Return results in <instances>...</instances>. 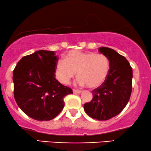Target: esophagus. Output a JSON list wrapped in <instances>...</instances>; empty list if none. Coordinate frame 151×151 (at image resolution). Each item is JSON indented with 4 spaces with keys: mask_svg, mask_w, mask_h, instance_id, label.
Here are the masks:
<instances>
[{
    "mask_svg": "<svg viewBox=\"0 0 151 151\" xmlns=\"http://www.w3.org/2000/svg\"><path fill=\"white\" fill-rule=\"evenodd\" d=\"M73 93H76V94L81 93V91H79V90H76V89H73Z\"/></svg>",
    "mask_w": 151,
    "mask_h": 151,
    "instance_id": "esophagus-1",
    "label": "esophagus"
}]
</instances>
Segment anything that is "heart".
I'll return each mask as SVG.
<instances>
[{
	"instance_id": "heart-1",
	"label": "heart",
	"mask_w": 151,
	"mask_h": 151,
	"mask_svg": "<svg viewBox=\"0 0 151 151\" xmlns=\"http://www.w3.org/2000/svg\"><path fill=\"white\" fill-rule=\"evenodd\" d=\"M109 69L108 59L103 54L71 50L65 55V60H58L55 74L60 82L68 84L77 72L78 84L96 88L104 82Z\"/></svg>"
}]
</instances>
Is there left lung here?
Instances as JSON below:
<instances>
[{"instance_id": "8db88e82", "label": "left lung", "mask_w": 151, "mask_h": 151, "mask_svg": "<svg viewBox=\"0 0 151 151\" xmlns=\"http://www.w3.org/2000/svg\"><path fill=\"white\" fill-rule=\"evenodd\" d=\"M99 50L108 59L109 72L104 82L92 91L93 99L83 105V108L93 119L108 120L120 113L129 101L133 74L124 56L107 47Z\"/></svg>"}]
</instances>
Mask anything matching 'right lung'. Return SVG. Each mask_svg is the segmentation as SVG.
I'll return each instance as SVG.
<instances>
[{
    "label": "right lung",
    "mask_w": 151,
    "mask_h": 151,
    "mask_svg": "<svg viewBox=\"0 0 151 151\" xmlns=\"http://www.w3.org/2000/svg\"><path fill=\"white\" fill-rule=\"evenodd\" d=\"M58 60L55 51L40 50L23 57L13 71L16 103L36 120L55 118L64 108L65 96L73 93L55 78Z\"/></svg>",
    "instance_id": "right-lung-1"
}]
</instances>
